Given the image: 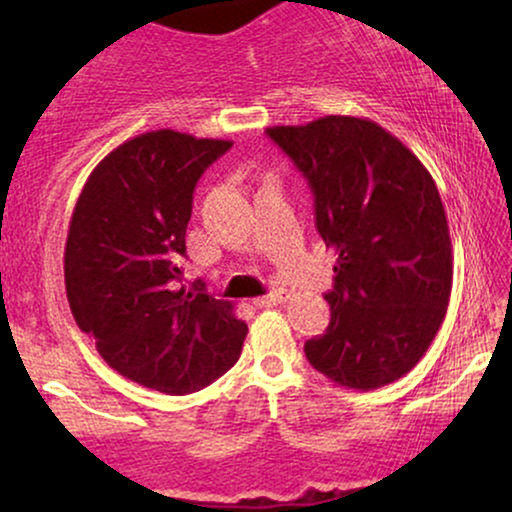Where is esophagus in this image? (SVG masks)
<instances>
[{"label": "esophagus", "mask_w": 512, "mask_h": 512, "mask_svg": "<svg viewBox=\"0 0 512 512\" xmlns=\"http://www.w3.org/2000/svg\"><path fill=\"white\" fill-rule=\"evenodd\" d=\"M284 291H270L268 296H261V298H256L254 300V305L256 307H272V305H279V303H284Z\"/></svg>", "instance_id": "obj_1"}]
</instances>
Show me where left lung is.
I'll return each mask as SVG.
<instances>
[{
  "instance_id": "left-lung-1",
  "label": "left lung",
  "mask_w": 512,
  "mask_h": 512,
  "mask_svg": "<svg viewBox=\"0 0 512 512\" xmlns=\"http://www.w3.org/2000/svg\"><path fill=\"white\" fill-rule=\"evenodd\" d=\"M303 172L317 230L335 251L331 324L305 342L328 380L370 391L410 373L443 324L452 242L436 181L401 139L368 118L272 125Z\"/></svg>"
}]
</instances>
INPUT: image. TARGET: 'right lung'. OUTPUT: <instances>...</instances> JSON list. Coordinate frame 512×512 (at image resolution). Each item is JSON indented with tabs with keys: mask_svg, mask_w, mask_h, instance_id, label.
<instances>
[{
	"mask_svg": "<svg viewBox=\"0 0 512 512\" xmlns=\"http://www.w3.org/2000/svg\"><path fill=\"white\" fill-rule=\"evenodd\" d=\"M233 142L177 130L107 153L76 200L65 289L76 324L118 375L160 394H193L240 359L247 324L228 300L181 282L193 191Z\"/></svg>",
	"mask_w": 512,
	"mask_h": 512,
	"instance_id": "obj_1",
	"label": "right lung"
}]
</instances>
